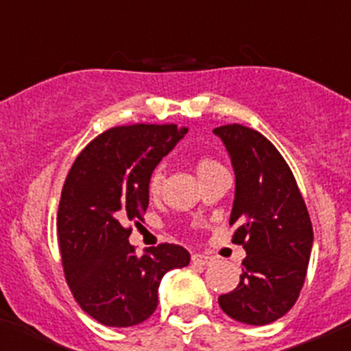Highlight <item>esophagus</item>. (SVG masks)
<instances>
[{
    "label": "esophagus",
    "instance_id": "obj_1",
    "mask_svg": "<svg viewBox=\"0 0 351 351\" xmlns=\"http://www.w3.org/2000/svg\"><path fill=\"white\" fill-rule=\"evenodd\" d=\"M212 261H214V258L207 256V254L195 253V254H193V256H192V263H193V265H198V267H207V265H210Z\"/></svg>",
    "mask_w": 351,
    "mask_h": 351
}]
</instances>
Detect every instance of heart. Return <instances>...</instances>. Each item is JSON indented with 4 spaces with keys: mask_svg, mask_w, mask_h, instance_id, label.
<instances>
[{
    "mask_svg": "<svg viewBox=\"0 0 351 351\" xmlns=\"http://www.w3.org/2000/svg\"><path fill=\"white\" fill-rule=\"evenodd\" d=\"M219 166L221 165L215 161H212V159H202V161H198V165H197V173L198 175H202V173H207V171H210V169L219 168ZM161 180H162L161 169H156L153 175H151V180H149V192L153 193V195L159 192Z\"/></svg>",
    "mask_w": 351,
    "mask_h": 351,
    "instance_id": "1",
    "label": "heart"
}]
</instances>
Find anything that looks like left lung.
Returning <instances> with one entry per match:
<instances>
[{"label":"left lung","instance_id":"left-lung-1","mask_svg":"<svg viewBox=\"0 0 351 351\" xmlns=\"http://www.w3.org/2000/svg\"><path fill=\"white\" fill-rule=\"evenodd\" d=\"M234 169L232 241L246 258L239 284L219 297L232 319L263 326L292 309L306 280L313 226L295 178L282 154L260 132L232 123L214 129Z\"/></svg>","mask_w":351,"mask_h":351}]
</instances>
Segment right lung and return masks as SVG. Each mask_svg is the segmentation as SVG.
Segmentation results:
<instances>
[{
	"instance_id": "obj_1",
	"label": "right lung",
	"mask_w": 351,
	"mask_h": 351,
	"mask_svg": "<svg viewBox=\"0 0 351 351\" xmlns=\"http://www.w3.org/2000/svg\"><path fill=\"white\" fill-rule=\"evenodd\" d=\"M189 132L186 127H113L74 161L61 193L58 238L67 285L81 309L105 326L129 328L158 307L166 271L190 263L176 244L137 254L129 236L149 205L154 168Z\"/></svg>"
}]
</instances>
